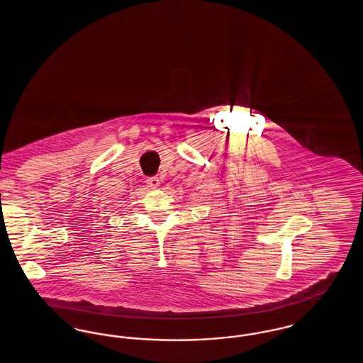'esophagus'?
Listing matches in <instances>:
<instances>
[{
  "label": "esophagus",
  "mask_w": 363,
  "mask_h": 363,
  "mask_svg": "<svg viewBox=\"0 0 363 363\" xmlns=\"http://www.w3.org/2000/svg\"><path fill=\"white\" fill-rule=\"evenodd\" d=\"M147 184H148V186H150L151 189H156V188L159 186L160 181H159V178H157V177H152V178H148Z\"/></svg>",
  "instance_id": "esophagus-1"
}]
</instances>
